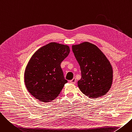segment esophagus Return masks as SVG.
Returning <instances> with one entry per match:
<instances>
[{
	"instance_id": "esophagus-1",
	"label": "esophagus",
	"mask_w": 132,
	"mask_h": 132,
	"mask_svg": "<svg viewBox=\"0 0 132 132\" xmlns=\"http://www.w3.org/2000/svg\"><path fill=\"white\" fill-rule=\"evenodd\" d=\"M76 81H77V80H76V79L75 78H74L72 80L70 81V82L72 84H75L76 83Z\"/></svg>"
}]
</instances>
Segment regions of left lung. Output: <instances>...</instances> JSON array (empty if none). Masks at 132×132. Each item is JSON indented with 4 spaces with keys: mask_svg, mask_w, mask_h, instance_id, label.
I'll use <instances>...</instances> for the list:
<instances>
[{
    "mask_svg": "<svg viewBox=\"0 0 132 132\" xmlns=\"http://www.w3.org/2000/svg\"><path fill=\"white\" fill-rule=\"evenodd\" d=\"M72 51L80 66L81 79L78 85L82 93L91 98L105 95L113 80L112 68L105 55L87 42L72 45Z\"/></svg>",
    "mask_w": 132,
    "mask_h": 132,
    "instance_id": "obj_1",
    "label": "left lung"
}]
</instances>
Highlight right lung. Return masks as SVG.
<instances>
[{"label":"right lung","instance_id":"right-lung-1","mask_svg":"<svg viewBox=\"0 0 132 132\" xmlns=\"http://www.w3.org/2000/svg\"><path fill=\"white\" fill-rule=\"evenodd\" d=\"M68 46L51 42L31 57L24 72V83L35 98L45 103L58 96L67 81L60 66L70 53Z\"/></svg>","mask_w":132,"mask_h":132}]
</instances>
